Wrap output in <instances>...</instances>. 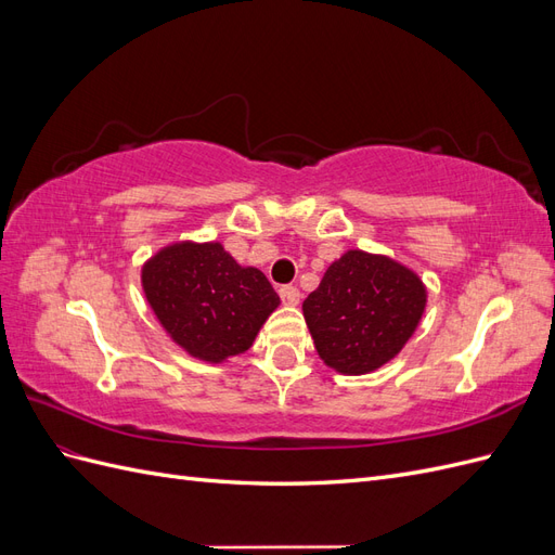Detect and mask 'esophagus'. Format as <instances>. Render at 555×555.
<instances>
[{"label":"esophagus","mask_w":555,"mask_h":555,"mask_svg":"<svg viewBox=\"0 0 555 555\" xmlns=\"http://www.w3.org/2000/svg\"><path fill=\"white\" fill-rule=\"evenodd\" d=\"M280 298L287 306H296L298 300H300V292L294 287V284H282V287H280Z\"/></svg>","instance_id":"1"}]
</instances>
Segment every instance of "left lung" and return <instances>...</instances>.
<instances>
[{
    "instance_id": "8db88e82",
    "label": "left lung",
    "mask_w": 555,
    "mask_h": 555,
    "mask_svg": "<svg viewBox=\"0 0 555 555\" xmlns=\"http://www.w3.org/2000/svg\"><path fill=\"white\" fill-rule=\"evenodd\" d=\"M424 306V284L405 266L349 249L304 300V314L322 361L363 375L398 354Z\"/></svg>"
}]
</instances>
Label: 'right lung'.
<instances>
[{
    "label": "right lung",
    "instance_id": "obj_1",
    "mask_svg": "<svg viewBox=\"0 0 555 555\" xmlns=\"http://www.w3.org/2000/svg\"><path fill=\"white\" fill-rule=\"evenodd\" d=\"M143 292L166 333L192 357L243 354L278 306L273 284L220 243H178L143 266Z\"/></svg>",
    "mask_w": 555,
    "mask_h": 555
}]
</instances>
